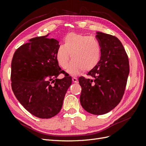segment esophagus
I'll return each mask as SVG.
<instances>
[{
  "label": "esophagus",
  "mask_w": 146,
  "mask_h": 146,
  "mask_svg": "<svg viewBox=\"0 0 146 146\" xmlns=\"http://www.w3.org/2000/svg\"><path fill=\"white\" fill-rule=\"evenodd\" d=\"M72 81H73V82H74V83H78V78H76V77H73Z\"/></svg>",
  "instance_id": "esophagus-1"
}]
</instances>
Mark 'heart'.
<instances>
[{
	"label": "heart",
	"mask_w": 146,
	"mask_h": 146,
	"mask_svg": "<svg viewBox=\"0 0 146 146\" xmlns=\"http://www.w3.org/2000/svg\"><path fill=\"white\" fill-rule=\"evenodd\" d=\"M64 44L60 45L56 58L62 68L68 66L70 55L72 59L67 72L77 74L82 69L90 70L98 64L101 57V46L95 37L71 33L64 38Z\"/></svg>",
	"instance_id": "obj_1"
}]
</instances>
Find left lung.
I'll return each instance as SVG.
<instances>
[{
  "label": "left lung",
  "instance_id": "left-lung-1",
  "mask_svg": "<svg viewBox=\"0 0 146 146\" xmlns=\"http://www.w3.org/2000/svg\"><path fill=\"white\" fill-rule=\"evenodd\" d=\"M101 46L99 62L88 75L94 78H78L81 86L80 102L83 109L93 115L108 113L120 102L129 72L128 55L117 37L97 32Z\"/></svg>",
  "mask_w": 146,
  "mask_h": 146
}]
</instances>
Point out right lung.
Here are the masks:
<instances>
[{"label":"right lung","instance_id":"obj_1","mask_svg":"<svg viewBox=\"0 0 146 146\" xmlns=\"http://www.w3.org/2000/svg\"><path fill=\"white\" fill-rule=\"evenodd\" d=\"M48 35L34 37L15 52L12 61V89L18 101L29 113L50 118L60 111L72 77L58 66L56 52L59 42Z\"/></svg>","mask_w":146,"mask_h":146}]
</instances>
